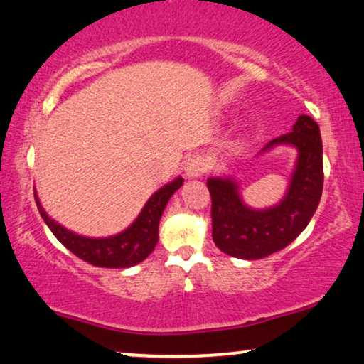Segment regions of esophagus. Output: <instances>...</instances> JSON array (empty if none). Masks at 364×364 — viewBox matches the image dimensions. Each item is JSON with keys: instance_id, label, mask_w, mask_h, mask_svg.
Wrapping results in <instances>:
<instances>
[{"instance_id": "esophagus-1", "label": "esophagus", "mask_w": 364, "mask_h": 364, "mask_svg": "<svg viewBox=\"0 0 364 364\" xmlns=\"http://www.w3.org/2000/svg\"><path fill=\"white\" fill-rule=\"evenodd\" d=\"M210 168V159L203 154H195V156L188 158L185 163V174L188 178H200Z\"/></svg>"}]
</instances>
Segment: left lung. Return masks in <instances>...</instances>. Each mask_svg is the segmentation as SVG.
<instances>
[{"instance_id":"1","label":"left lung","mask_w":364,"mask_h":364,"mask_svg":"<svg viewBox=\"0 0 364 364\" xmlns=\"http://www.w3.org/2000/svg\"><path fill=\"white\" fill-rule=\"evenodd\" d=\"M278 146L296 149L291 178L281 200L268 208L246 205L235 176L208 178L213 241L223 253L261 259L283 250L308 226L323 193V143L311 116H298L291 132L269 141L258 154Z\"/></svg>"}]
</instances>
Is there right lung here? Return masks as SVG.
<instances>
[{"mask_svg": "<svg viewBox=\"0 0 364 364\" xmlns=\"http://www.w3.org/2000/svg\"><path fill=\"white\" fill-rule=\"evenodd\" d=\"M183 181L185 179L178 176L154 191L132 225L105 238H91V236L77 235L68 230L45 211L36 190L35 200L38 211L53 235L77 258L100 268H132L153 253L159 238V220H161L164 208L169 198L181 188Z\"/></svg>", "mask_w": 364, "mask_h": 364, "instance_id": "obj_1", "label": "right lung"}]
</instances>
